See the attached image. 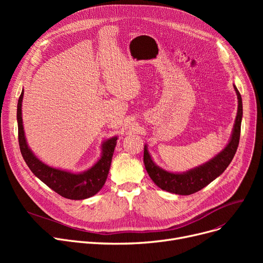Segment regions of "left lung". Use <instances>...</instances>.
<instances>
[{
  "instance_id": "8db88e82",
  "label": "left lung",
  "mask_w": 263,
  "mask_h": 263,
  "mask_svg": "<svg viewBox=\"0 0 263 263\" xmlns=\"http://www.w3.org/2000/svg\"><path fill=\"white\" fill-rule=\"evenodd\" d=\"M238 96V113L234 122L231 139L223 151L209 162L199 167L191 170L183 174H174L160 168L151 159L147 146L144 147V164L146 171L153 181L162 190L179 195H191L200 191L212 182L215 178L222 175L232 161L239 146L241 121L243 116L242 98L238 88L233 85Z\"/></svg>"
}]
</instances>
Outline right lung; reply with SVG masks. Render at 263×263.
Listing matches in <instances>:
<instances>
[{"label":"right lung","instance_id":"obj_1","mask_svg":"<svg viewBox=\"0 0 263 263\" xmlns=\"http://www.w3.org/2000/svg\"><path fill=\"white\" fill-rule=\"evenodd\" d=\"M22 99L23 90L19 97L17 106V120H18V140L21 155L30 167L32 173L39 178L54 192L68 199H85L93 196L98 193L105 183L108 171L112 163L114 149L116 146L117 137H112L102 145V156L93 166L81 174H72L48 166L39 161L31 151L25 141L24 130L22 124Z\"/></svg>","mask_w":263,"mask_h":263}]
</instances>
